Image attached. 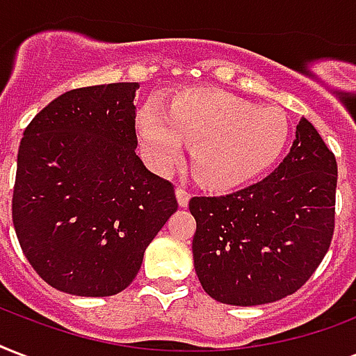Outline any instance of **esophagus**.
Returning a JSON list of instances; mask_svg holds the SVG:
<instances>
[{
    "instance_id": "1",
    "label": "esophagus",
    "mask_w": 356,
    "mask_h": 356,
    "mask_svg": "<svg viewBox=\"0 0 356 356\" xmlns=\"http://www.w3.org/2000/svg\"><path fill=\"white\" fill-rule=\"evenodd\" d=\"M175 196H177V202L181 207H186L190 202V192L188 190H184L183 186H179L177 190H175Z\"/></svg>"
}]
</instances>
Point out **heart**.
<instances>
[{
	"label": "heart",
	"mask_w": 356,
	"mask_h": 356,
	"mask_svg": "<svg viewBox=\"0 0 356 356\" xmlns=\"http://www.w3.org/2000/svg\"><path fill=\"white\" fill-rule=\"evenodd\" d=\"M138 134L154 170L168 173L194 147V172L211 188L248 183L280 159L289 142L286 113L218 89H186L168 108L145 104L138 112Z\"/></svg>",
	"instance_id": "heart-1"
}]
</instances>
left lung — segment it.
<instances>
[{"label":"left lung","mask_w":356,"mask_h":356,"mask_svg":"<svg viewBox=\"0 0 356 356\" xmlns=\"http://www.w3.org/2000/svg\"><path fill=\"white\" fill-rule=\"evenodd\" d=\"M338 164L314 124L302 119L284 162L227 196H194V267L209 297L257 306L310 280L334 235Z\"/></svg>","instance_id":"left-lung-1"}]
</instances>
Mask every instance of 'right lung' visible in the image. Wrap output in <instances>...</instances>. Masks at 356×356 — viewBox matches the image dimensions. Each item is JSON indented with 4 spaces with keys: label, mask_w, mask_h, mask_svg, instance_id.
Returning a JSON list of instances; mask_svg holds the SVG:
<instances>
[{
    "label": "right lung",
    "mask_w": 356,
    "mask_h": 356,
    "mask_svg": "<svg viewBox=\"0 0 356 356\" xmlns=\"http://www.w3.org/2000/svg\"><path fill=\"white\" fill-rule=\"evenodd\" d=\"M136 88L67 91L24 130L13 224L29 265L59 291H123L179 207L175 186L136 154Z\"/></svg>",
    "instance_id": "right-lung-1"
}]
</instances>
